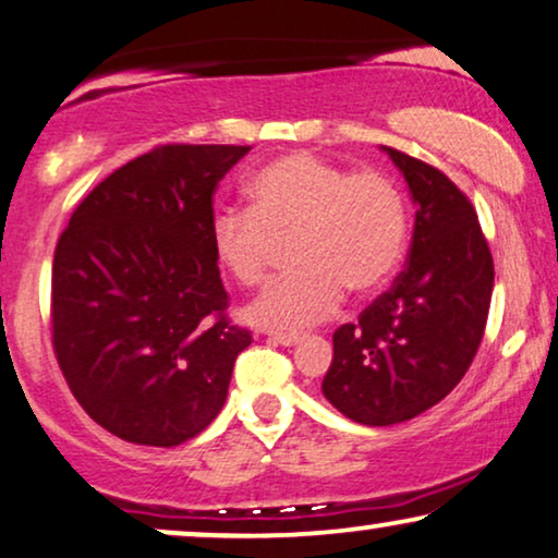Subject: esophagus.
<instances>
[{"label":"esophagus","instance_id":"34e87169","mask_svg":"<svg viewBox=\"0 0 558 558\" xmlns=\"http://www.w3.org/2000/svg\"><path fill=\"white\" fill-rule=\"evenodd\" d=\"M270 337L272 342H278V344H286V348H291V344H299L303 337L301 335H291V331H270Z\"/></svg>","mask_w":558,"mask_h":558}]
</instances>
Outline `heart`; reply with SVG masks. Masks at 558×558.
Wrapping results in <instances>:
<instances>
[{
	"label": "heart",
	"mask_w": 558,
	"mask_h": 558,
	"mask_svg": "<svg viewBox=\"0 0 558 558\" xmlns=\"http://www.w3.org/2000/svg\"><path fill=\"white\" fill-rule=\"evenodd\" d=\"M214 255L239 286L270 280L280 244L293 239L299 272L250 306L259 327L299 331L337 312L344 291L371 293L391 278L407 244V203L376 169L348 172L314 154H288L250 182V208L214 218Z\"/></svg>",
	"instance_id": "heart-1"
}]
</instances>
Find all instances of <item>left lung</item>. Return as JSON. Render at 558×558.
I'll return each instance as SVG.
<instances>
[{"label":"left lung","instance_id":"obj_1","mask_svg":"<svg viewBox=\"0 0 558 558\" xmlns=\"http://www.w3.org/2000/svg\"><path fill=\"white\" fill-rule=\"evenodd\" d=\"M417 214L404 270L335 331L322 391L344 417L371 427L407 422L466 376L482 344L495 259L469 195L427 161L386 149Z\"/></svg>","mask_w":558,"mask_h":558}]
</instances>
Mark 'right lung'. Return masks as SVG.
I'll list each match as a JSON object with an SVG mask.
<instances>
[{
	"mask_svg": "<svg viewBox=\"0 0 558 558\" xmlns=\"http://www.w3.org/2000/svg\"><path fill=\"white\" fill-rule=\"evenodd\" d=\"M250 146L161 144L74 208L51 267V342L74 399L136 446L172 448L227 401L252 331L229 319L214 193Z\"/></svg>",
	"mask_w": 558,
	"mask_h": 558,
	"instance_id": "right-lung-1",
	"label": "right lung"
}]
</instances>
